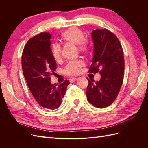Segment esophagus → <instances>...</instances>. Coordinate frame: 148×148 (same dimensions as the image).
Instances as JSON below:
<instances>
[{"instance_id": "obj_1", "label": "esophagus", "mask_w": 148, "mask_h": 148, "mask_svg": "<svg viewBox=\"0 0 148 148\" xmlns=\"http://www.w3.org/2000/svg\"><path fill=\"white\" fill-rule=\"evenodd\" d=\"M78 79V78H77V77H73V78H71V79H70V82H71V83H72V82H75V81H77V80Z\"/></svg>"}]
</instances>
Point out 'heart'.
<instances>
[{"label": "heart", "instance_id": "1", "mask_svg": "<svg viewBox=\"0 0 148 148\" xmlns=\"http://www.w3.org/2000/svg\"><path fill=\"white\" fill-rule=\"evenodd\" d=\"M62 38L65 41L77 45L78 50L83 53H87L90 49V45L87 39H84L83 31L77 28H71L62 33ZM51 55L56 62L62 59V47L60 44H53L51 50ZM85 65L82 60H77L69 62L64 69L65 74L69 75H77L81 72L82 68Z\"/></svg>", "mask_w": 148, "mask_h": 148}]
</instances>
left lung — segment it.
<instances>
[{
  "label": "left lung",
  "instance_id": "8db88e82",
  "mask_svg": "<svg viewBox=\"0 0 148 148\" xmlns=\"http://www.w3.org/2000/svg\"><path fill=\"white\" fill-rule=\"evenodd\" d=\"M94 56L89 73H101L99 81L94 83L88 78L86 95L89 103L98 108L109 106L117 97L124 74V57L117 37L107 29H97L91 33Z\"/></svg>",
  "mask_w": 148,
  "mask_h": 148
}]
</instances>
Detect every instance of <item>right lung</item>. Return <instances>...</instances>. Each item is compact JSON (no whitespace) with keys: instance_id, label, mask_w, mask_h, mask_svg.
Returning <instances> with one entry per match:
<instances>
[{"instance_id":"obj_1","label":"right lung","mask_w":148,"mask_h":148,"mask_svg":"<svg viewBox=\"0 0 148 148\" xmlns=\"http://www.w3.org/2000/svg\"><path fill=\"white\" fill-rule=\"evenodd\" d=\"M51 34L41 33L29 39L23 49L21 65L29 90L38 104L54 110L62 103L70 82L51 84L50 76L55 72L56 60L51 53Z\"/></svg>"}]
</instances>
